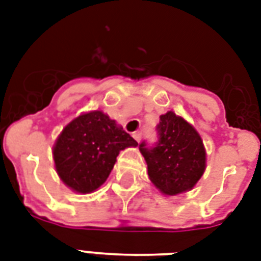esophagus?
<instances>
[{"label":"esophagus","mask_w":261,"mask_h":261,"mask_svg":"<svg viewBox=\"0 0 261 261\" xmlns=\"http://www.w3.org/2000/svg\"><path fill=\"white\" fill-rule=\"evenodd\" d=\"M141 133H139V131H135V133H133V138L135 139V141H137V142H139V141H141Z\"/></svg>","instance_id":"34e87169"}]
</instances>
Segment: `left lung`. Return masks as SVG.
I'll use <instances>...</instances> for the list:
<instances>
[{
	"label": "left lung",
	"mask_w": 261,
	"mask_h": 261,
	"mask_svg": "<svg viewBox=\"0 0 261 261\" xmlns=\"http://www.w3.org/2000/svg\"><path fill=\"white\" fill-rule=\"evenodd\" d=\"M159 143L139 150L147 164L150 181L168 196L191 191L206 169V149L195 127L172 111L160 116Z\"/></svg>",
	"instance_id": "left-lung-1"
}]
</instances>
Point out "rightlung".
Returning a JSON list of instances; mask_svg holds the SVG:
<instances>
[{
    "instance_id": "obj_1",
    "label": "right lung",
    "mask_w": 261,
    "mask_h": 261,
    "mask_svg": "<svg viewBox=\"0 0 261 261\" xmlns=\"http://www.w3.org/2000/svg\"><path fill=\"white\" fill-rule=\"evenodd\" d=\"M138 142L102 111H89L63 127L53 147L55 171L71 191L90 194L110 176L116 157Z\"/></svg>"
}]
</instances>
